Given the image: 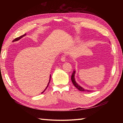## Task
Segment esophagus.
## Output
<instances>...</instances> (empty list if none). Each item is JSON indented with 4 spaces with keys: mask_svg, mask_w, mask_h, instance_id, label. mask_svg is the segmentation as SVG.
Here are the masks:
<instances>
[{
    "mask_svg": "<svg viewBox=\"0 0 123 123\" xmlns=\"http://www.w3.org/2000/svg\"><path fill=\"white\" fill-rule=\"evenodd\" d=\"M66 56H65V55L62 56L61 58V61L62 62H65L66 61Z\"/></svg>",
    "mask_w": 123,
    "mask_h": 123,
    "instance_id": "34e87169",
    "label": "esophagus"
}]
</instances>
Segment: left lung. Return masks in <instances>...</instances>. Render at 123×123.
<instances>
[{"label":"left lung","instance_id":"obj_1","mask_svg":"<svg viewBox=\"0 0 123 123\" xmlns=\"http://www.w3.org/2000/svg\"><path fill=\"white\" fill-rule=\"evenodd\" d=\"M75 71H73V72L72 74L71 75V80H72V83L74 85V86H75L78 89V90H79L80 91H88V92L91 91L90 90H86V89H85L84 88L80 86L79 85H78V84L76 82L75 80V77H74V76H75Z\"/></svg>","mask_w":123,"mask_h":123}]
</instances>
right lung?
I'll return each instance as SVG.
<instances>
[{"instance_id":"1","label":"right lung","mask_w":123,"mask_h":123,"mask_svg":"<svg viewBox=\"0 0 123 123\" xmlns=\"http://www.w3.org/2000/svg\"><path fill=\"white\" fill-rule=\"evenodd\" d=\"M26 35V34H25L24 35H21V36H19V37H17V38H16L15 39H14L13 40V42H16V41H18V40H19L20 39H21L22 37H23L24 36H25V35ZM51 75H50V80H49V83H48V85H47V87L46 88V89H44V90H43V91L42 93H43V92H44V91H45V90H46V89L47 88V87H48V85H49V83H50V80H51Z\"/></svg>"}]
</instances>
